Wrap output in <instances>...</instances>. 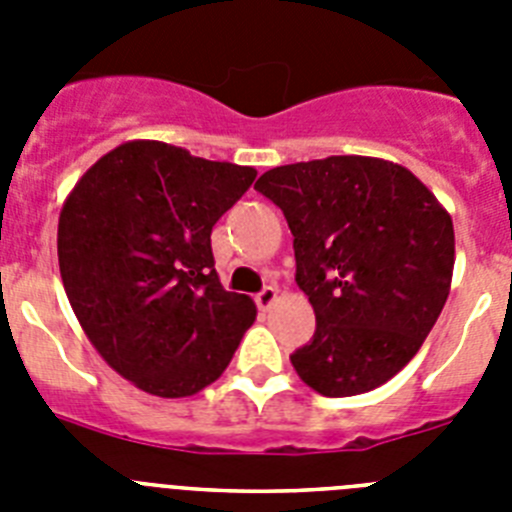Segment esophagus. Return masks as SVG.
<instances>
[{
  "mask_svg": "<svg viewBox=\"0 0 512 512\" xmlns=\"http://www.w3.org/2000/svg\"><path fill=\"white\" fill-rule=\"evenodd\" d=\"M277 297H279L277 287H264L259 295H256V305H259L261 310H269V307H274Z\"/></svg>",
  "mask_w": 512,
  "mask_h": 512,
  "instance_id": "1",
  "label": "esophagus"
}]
</instances>
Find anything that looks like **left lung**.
<instances>
[{"label": "left lung", "mask_w": 512, "mask_h": 512, "mask_svg": "<svg viewBox=\"0 0 512 512\" xmlns=\"http://www.w3.org/2000/svg\"><path fill=\"white\" fill-rule=\"evenodd\" d=\"M256 192L295 235V282L315 336L289 356L325 397L364 395L408 364L441 315L454 274V223L405 166L328 156L277 166Z\"/></svg>", "instance_id": "8db88e82"}]
</instances>
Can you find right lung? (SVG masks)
I'll list each match as a JSON object with an SVG mask.
<instances>
[{
    "instance_id": "obj_1",
    "label": "right lung",
    "mask_w": 512,
    "mask_h": 512,
    "mask_svg": "<svg viewBox=\"0 0 512 512\" xmlns=\"http://www.w3.org/2000/svg\"><path fill=\"white\" fill-rule=\"evenodd\" d=\"M256 179L253 166L128 140L84 171L58 217V266L81 330L148 395L189 397L225 372L256 320L225 292L212 225Z\"/></svg>"
}]
</instances>
